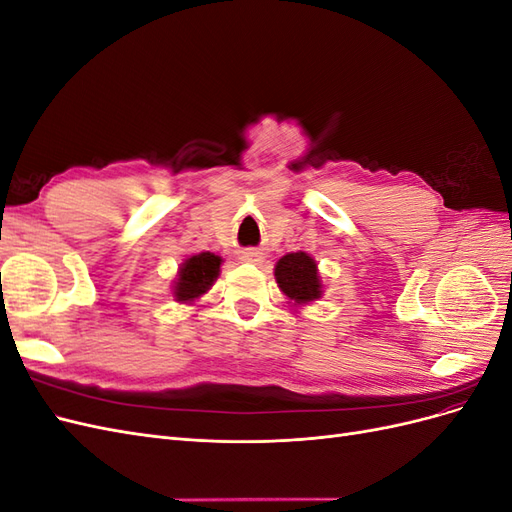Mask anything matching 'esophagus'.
Wrapping results in <instances>:
<instances>
[{"instance_id":"esophagus-1","label":"esophagus","mask_w":512,"mask_h":512,"mask_svg":"<svg viewBox=\"0 0 512 512\" xmlns=\"http://www.w3.org/2000/svg\"><path fill=\"white\" fill-rule=\"evenodd\" d=\"M241 260H245V262H260L262 254L258 250H252V247H250V250H243L241 252Z\"/></svg>"}]
</instances>
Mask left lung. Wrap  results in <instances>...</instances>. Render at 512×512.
Wrapping results in <instances>:
<instances>
[{"label":"left lung","instance_id":"8db88e82","mask_svg":"<svg viewBox=\"0 0 512 512\" xmlns=\"http://www.w3.org/2000/svg\"><path fill=\"white\" fill-rule=\"evenodd\" d=\"M275 280L294 303L316 301L322 292L316 262L305 252H294L280 258L275 265Z\"/></svg>","mask_w":512,"mask_h":512}]
</instances>
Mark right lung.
<instances>
[{"label": "right lung", "mask_w": 512, "mask_h": 512, "mask_svg": "<svg viewBox=\"0 0 512 512\" xmlns=\"http://www.w3.org/2000/svg\"><path fill=\"white\" fill-rule=\"evenodd\" d=\"M222 258L211 252L196 254L181 265L179 277L175 282V299L177 301H194L200 294L207 292L220 273Z\"/></svg>", "instance_id": "add662e5"}]
</instances>
